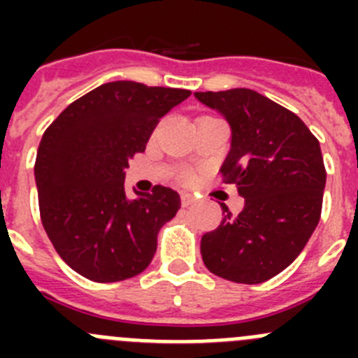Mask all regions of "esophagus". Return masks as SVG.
Returning a JSON list of instances; mask_svg holds the SVG:
<instances>
[{
	"mask_svg": "<svg viewBox=\"0 0 358 358\" xmlns=\"http://www.w3.org/2000/svg\"><path fill=\"white\" fill-rule=\"evenodd\" d=\"M194 202H195L194 195H189V194H182V195H181V204H182V206H185V208L192 206Z\"/></svg>",
	"mask_w": 358,
	"mask_h": 358,
	"instance_id": "obj_1",
	"label": "esophagus"
}]
</instances>
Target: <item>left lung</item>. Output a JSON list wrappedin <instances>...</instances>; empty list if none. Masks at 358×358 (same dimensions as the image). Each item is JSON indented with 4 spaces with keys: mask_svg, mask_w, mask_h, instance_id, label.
<instances>
[{
    "mask_svg": "<svg viewBox=\"0 0 358 358\" xmlns=\"http://www.w3.org/2000/svg\"><path fill=\"white\" fill-rule=\"evenodd\" d=\"M229 123L224 182L245 206L201 240L202 262L224 280L256 285L289 267L321 217L327 170L321 147L299 116L245 87L195 93Z\"/></svg>",
    "mask_w": 358,
    "mask_h": 358,
    "instance_id": "1",
    "label": "left lung"
}]
</instances>
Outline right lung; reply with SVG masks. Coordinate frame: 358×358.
I'll use <instances>...</instances> for the list:
<instances>
[{
  "instance_id": "obj_1",
  "label": "right lung",
  "mask_w": 358,
  "mask_h": 358,
  "mask_svg": "<svg viewBox=\"0 0 358 358\" xmlns=\"http://www.w3.org/2000/svg\"><path fill=\"white\" fill-rule=\"evenodd\" d=\"M188 90L148 87L132 80L98 85L69 103L46 129L36 159L44 231L80 276L113 283L143 273L157 233L181 208L179 194L154 186L125 194L129 159Z\"/></svg>"
}]
</instances>
